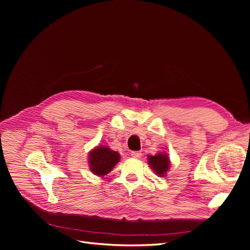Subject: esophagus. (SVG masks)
Instances as JSON below:
<instances>
[{
    "label": "esophagus",
    "mask_w": 250,
    "mask_h": 250,
    "mask_svg": "<svg viewBox=\"0 0 250 250\" xmlns=\"http://www.w3.org/2000/svg\"><path fill=\"white\" fill-rule=\"evenodd\" d=\"M131 156L134 158H139L142 156V152H140V151H132Z\"/></svg>",
    "instance_id": "1"
}]
</instances>
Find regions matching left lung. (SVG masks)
Instances as JSON below:
<instances>
[{"label":"left lung","instance_id":"left-lung-1","mask_svg":"<svg viewBox=\"0 0 250 250\" xmlns=\"http://www.w3.org/2000/svg\"><path fill=\"white\" fill-rule=\"evenodd\" d=\"M148 164L158 176L164 177L170 168V158L165 153H157L148 156Z\"/></svg>","mask_w":250,"mask_h":250}]
</instances>
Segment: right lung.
Masks as SVG:
<instances>
[{
	"label": "right lung",
	"mask_w": 250,
	"mask_h": 250,
	"mask_svg": "<svg viewBox=\"0 0 250 250\" xmlns=\"http://www.w3.org/2000/svg\"><path fill=\"white\" fill-rule=\"evenodd\" d=\"M119 161L120 154L106 146L93 149L88 155L89 169L98 176H104L109 173Z\"/></svg>",
	"instance_id": "right-lung-1"
}]
</instances>
